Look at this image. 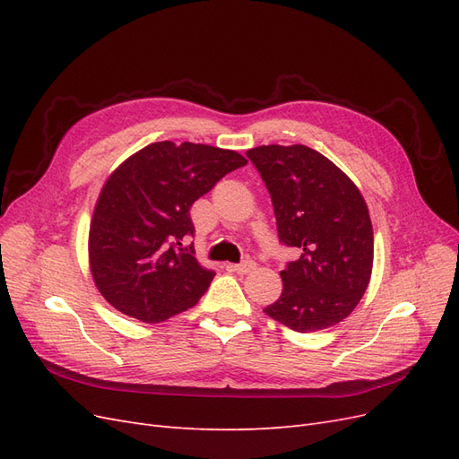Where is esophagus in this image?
I'll use <instances>...</instances> for the list:
<instances>
[{"label":"esophagus","instance_id":"obj_1","mask_svg":"<svg viewBox=\"0 0 459 459\" xmlns=\"http://www.w3.org/2000/svg\"><path fill=\"white\" fill-rule=\"evenodd\" d=\"M228 268L235 273H248V272H253L256 268V264L253 260H243L241 264H230Z\"/></svg>","mask_w":459,"mask_h":459}]
</instances>
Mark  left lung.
<instances>
[{
	"label": "left lung",
	"instance_id": "left-lung-1",
	"mask_svg": "<svg viewBox=\"0 0 459 459\" xmlns=\"http://www.w3.org/2000/svg\"><path fill=\"white\" fill-rule=\"evenodd\" d=\"M247 157L270 191L280 241L300 251L281 272V297L264 312L299 333L342 322L364 297L373 268V228L362 193L307 145H260Z\"/></svg>",
	"mask_w": 459,
	"mask_h": 459
}]
</instances>
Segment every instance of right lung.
Returning <instances> with one entry per match:
<instances>
[{
	"instance_id": "obj_1",
	"label": "right lung",
	"mask_w": 459,
	"mask_h": 459,
	"mask_svg": "<svg viewBox=\"0 0 459 459\" xmlns=\"http://www.w3.org/2000/svg\"><path fill=\"white\" fill-rule=\"evenodd\" d=\"M245 164L230 149L157 142L108 176L93 208L88 253L110 307L145 324L195 307L214 272L182 245L195 231L189 208Z\"/></svg>"
}]
</instances>
